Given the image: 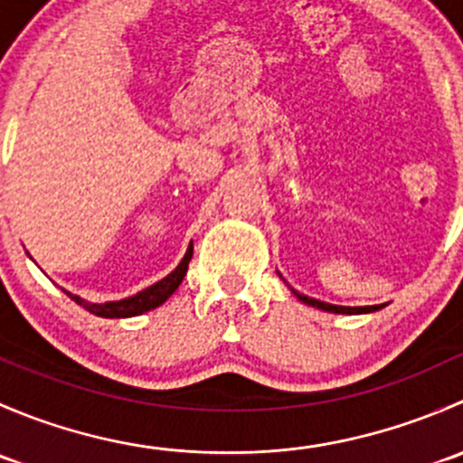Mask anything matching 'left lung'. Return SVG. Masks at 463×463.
<instances>
[{"label":"left lung","instance_id":"1","mask_svg":"<svg viewBox=\"0 0 463 463\" xmlns=\"http://www.w3.org/2000/svg\"><path fill=\"white\" fill-rule=\"evenodd\" d=\"M298 298H300L302 302H307V305L311 307H318L322 311H331V314H370V311H378L381 309V305H372V307H338V305H329V302H320L316 300V298H307L302 296V293H298Z\"/></svg>","mask_w":463,"mask_h":463}]
</instances>
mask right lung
Listing matches in <instances>:
<instances>
[{
  "label": "right lung",
  "instance_id": "add662e5",
  "mask_svg": "<svg viewBox=\"0 0 463 463\" xmlns=\"http://www.w3.org/2000/svg\"><path fill=\"white\" fill-rule=\"evenodd\" d=\"M190 260H193V246H190L188 253H185V258L181 260V264L176 266V269L172 270L167 278H163L161 282L152 284V287L145 288V291L137 293V296H132V298H125V300H120V302L91 305V302H85L82 298L73 296V293H67V296L71 298V300H76L80 307H85L89 314L100 316V318H132V316H141V314H145V311L161 307L163 302H165L167 298L176 291V288H179L181 279L185 278V270H188Z\"/></svg>",
  "mask_w": 463,
  "mask_h": 463
}]
</instances>
